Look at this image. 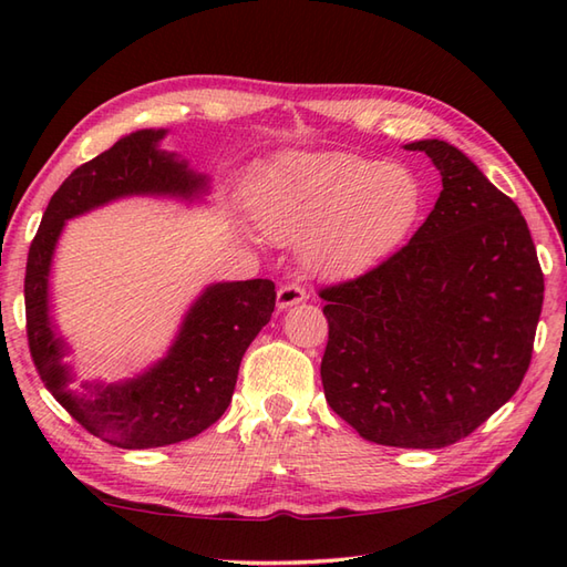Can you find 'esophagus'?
Masks as SVG:
<instances>
[{"label": "esophagus", "instance_id": "34e87169", "mask_svg": "<svg viewBox=\"0 0 567 567\" xmlns=\"http://www.w3.org/2000/svg\"><path fill=\"white\" fill-rule=\"evenodd\" d=\"M306 298H308L306 288L296 284V281H291V284H284L279 288V293H276V306H279V310H286L291 306H298V302H302Z\"/></svg>", "mask_w": 567, "mask_h": 567}]
</instances>
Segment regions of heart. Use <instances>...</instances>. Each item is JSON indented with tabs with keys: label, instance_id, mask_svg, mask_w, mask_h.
<instances>
[{
	"label": "heart",
	"instance_id": "obj_1",
	"mask_svg": "<svg viewBox=\"0 0 567 567\" xmlns=\"http://www.w3.org/2000/svg\"><path fill=\"white\" fill-rule=\"evenodd\" d=\"M421 185L406 165L353 154H291L250 195L257 228L274 243H300L317 269L351 271L388 255L413 226Z\"/></svg>",
	"mask_w": 567,
	"mask_h": 567
}]
</instances>
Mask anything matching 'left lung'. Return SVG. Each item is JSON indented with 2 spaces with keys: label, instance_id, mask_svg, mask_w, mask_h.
<instances>
[{
  "label": "left lung",
  "instance_id": "1",
  "mask_svg": "<svg viewBox=\"0 0 567 567\" xmlns=\"http://www.w3.org/2000/svg\"><path fill=\"white\" fill-rule=\"evenodd\" d=\"M443 175L413 238L324 286L327 404L370 443L437 450L472 435L527 375L544 271L527 220L460 148L406 144Z\"/></svg>",
  "mask_w": 567,
  "mask_h": 567
}]
</instances>
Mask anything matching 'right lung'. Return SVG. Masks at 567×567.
Returning <instances> with one entry per match:
<instances>
[{"label":"right lung","mask_w":567,"mask_h":567,"mask_svg":"<svg viewBox=\"0 0 567 567\" xmlns=\"http://www.w3.org/2000/svg\"><path fill=\"white\" fill-rule=\"evenodd\" d=\"M165 130H140L79 165L54 192L25 261V334L40 380L79 425L103 443L146 450L183 443L216 423L230 404L240 361L276 306L274 281L214 284L187 312L168 355L144 375L72 388L66 343L48 315V274L66 218L127 195L195 197L206 177L158 151Z\"/></svg>","instance_id":"obj_1"}]
</instances>
